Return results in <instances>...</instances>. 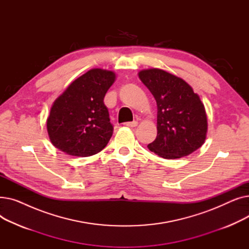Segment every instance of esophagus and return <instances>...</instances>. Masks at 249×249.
Wrapping results in <instances>:
<instances>
[{"mask_svg":"<svg viewBox=\"0 0 249 249\" xmlns=\"http://www.w3.org/2000/svg\"><path fill=\"white\" fill-rule=\"evenodd\" d=\"M125 126H128V127H136L138 125V122L137 121H133V122H126L124 123Z\"/></svg>","mask_w":249,"mask_h":249,"instance_id":"34e87169","label":"esophagus"}]
</instances>
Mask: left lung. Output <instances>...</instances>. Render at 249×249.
Returning <instances> with one entry per match:
<instances>
[{
	"label": "left lung",
	"instance_id": "left-lung-1",
	"mask_svg": "<svg viewBox=\"0 0 249 249\" xmlns=\"http://www.w3.org/2000/svg\"><path fill=\"white\" fill-rule=\"evenodd\" d=\"M138 76L158 105V136L148 149L175 160L200 148L207 137L208 120L199 95L182 78L163 70H142Z\"/></svg>",
	"mask_w": 249,
	"mask_h": 249
}]
</instances>
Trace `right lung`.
<instances>
[{"mask_svg": "<svg viewBox=\"0 0 249 249\" xmlns=\"http://www.w3.org/2000/svg\"><path fill=\"white\" fill-rule=\"evenodd\" d=\"M116 81L112 71L91 69L53 102L46 120L52 144L71 156L87 158L108 144L113 134L105 95Z\"/></svg>", "mask_w": 249, "mask_h": 249, "instance_id": "obj_1", "label": "right lung"}]
</instances>
